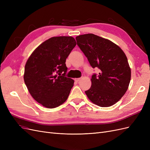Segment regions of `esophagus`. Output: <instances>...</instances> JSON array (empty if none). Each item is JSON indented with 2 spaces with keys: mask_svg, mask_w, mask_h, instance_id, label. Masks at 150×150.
<instances>
[{
  "mask_svg": "<svg viewBox=\"0 0 150 150\" xmlns=\"http://www.w3.org/2000/svg\"><path fill=\"white\" fill-rule=\"evenodd\" d=\"M80 80H81V78H75V79H74L76 82H78V81H79Z\"/></svg>",
  "mask_w": 150,
  "mask_h": 150,
  "instance_id": "1",
  "label": "esophagus"
}]
</instances>
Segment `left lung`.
Instances as JSON below:
<instances>
[{
	"label": "left lung",
	"mask_w": 150,
	"mask_h": 150,
	"mask_svg": "<svg viewBox=\"0 0 150 150\" xmlns=\"http://www.w3.org/2000/svg\"><path fill=\"white\" fill-rule=\"evenodd\" d=\"M76 39L90 65L100 69L98 76H92L91 86L86 94L99 106H112L124 96L131 80L126 54L111 40L93 34L80 35Z\"/></svg>",
	"instance_id": "left-lung-1"
}]
</instances>
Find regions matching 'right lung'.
Returning a JSON list of instances; mask_svg holds the SVG:
<instances>
[{
  "label": "right lung",
  "instance_id": "right-lung-1",
  "mask_svg": "<svg viewBox=\"0 0 150 150\" xmlns=\"http://www.w3.org/2000/svg\"><path fill=\"white\" fill-rule=\"evenodd\" d=\"M76 42L71 36L50 38L36 48L25 65L24 79L35 100L47 108L64 103L74 80L65 77L66 60Z\"/></svg>",
  "mask_w": 150,
  "mask_h": 150
}]
</instances>
